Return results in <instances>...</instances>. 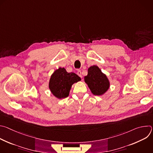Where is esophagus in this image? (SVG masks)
Returning a JSON list of instances; mask_svg holds the SVG:
<instances>
[{
    "instance_id": "esophagus-1",
    "label": "esophagus",
    "mask_w": 153,
    "mask_h": 153,
    "mask_svg": "<svg viewBox=\"0 0 153 153\" xmlns=\"http://www.w3.org/2000/svg\"><path fill=\"white\" fill-rule=\"evenodd\" d=\"M77 75L80 77H81V78H82V73H81V71L80 70H78L77 71Z\"/></svg>"
}]
</instances>
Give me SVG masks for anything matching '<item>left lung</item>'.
<instances>
[{
    "instance_id": "obj_1",
    "label": "left lung",
    "mask_w": 153,
    "mask_h": 153,
    "mask_svg": "<svg viewBox=\"0 0 153 153\" xmlns=\"http://www.w3.org/2000/svg\"><path fill=\"white\" fill-rule=\"evenodd\" d=\"M84 80L92 94L95 96L104 94L110 86V82L106 75L102 72L97 65L88 68V74L84 77Z\"/></svg>"
}]
</instances>
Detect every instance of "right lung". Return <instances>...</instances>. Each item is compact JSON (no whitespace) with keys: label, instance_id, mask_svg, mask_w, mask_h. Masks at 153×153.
<instances>
[{"label":"right lung","instance_id":"add662e5","mask_svg":"<svg viewBox=\"0 0 153 153\" xmlns=\"http://www.w3.org/2000/svg\"><path fill=\"white\" fill-rule=\"evenodd\" d=\"M81 79L74 73H68L65 68L59 67L51 76L49 89L53 95L59 99L69 96L72 85Z\"/></svg>","mask_w":153,"mask_h":153}]
</instances>
